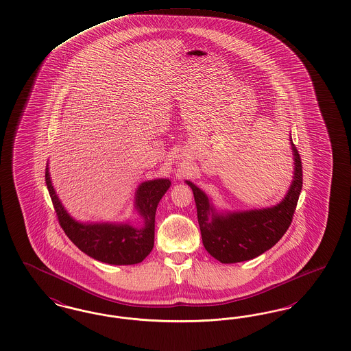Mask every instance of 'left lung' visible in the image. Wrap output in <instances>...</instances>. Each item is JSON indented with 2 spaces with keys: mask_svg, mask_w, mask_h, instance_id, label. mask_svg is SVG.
Listing matches in <instances>:
<instances>
[{
  "mask_svg": "<svg viewBox=\"0 0 351 351\" xmlns=\"http://www.w3.org/2000/svg\"><path fill=\"white\" fill-rule=\"evenodd\" d=\"M294 178L287 195L276 206L267 209L217 213L206 196L193 182L197 218L204 247L222 264H234L252 260L267 252L280 241L293 222L296 204L303 186L302 160L293 140Z\"/></svg>",
  "mask_w": 351,
  "mask_h": 351,
  "instance_id": "1",
  "label": "left lung"
}]
</instances>
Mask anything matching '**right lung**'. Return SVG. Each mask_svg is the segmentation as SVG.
<instances>
[{
  "label": "right lung",
  "instance_id": "obj_1",
  "mask_svg": "<svg viewBox=\"0 0 351 351\" xmlns=\"http://www.w3.org/2000/svg\"><path fill=\"white\" fill-rule=\"evenodd\" d=\"M45 182L56 211L57 219L66 237L87 256L111 265H133L141 263L154 247L155 211L160 198L171 185L169 179L142 182L136 192V210L143 221L142 227L129 223H80L64 209L52 186L48 166Z\"/></svg>",
  "mask_w": 351,
  "mask_h": 351
}]
</instances>
